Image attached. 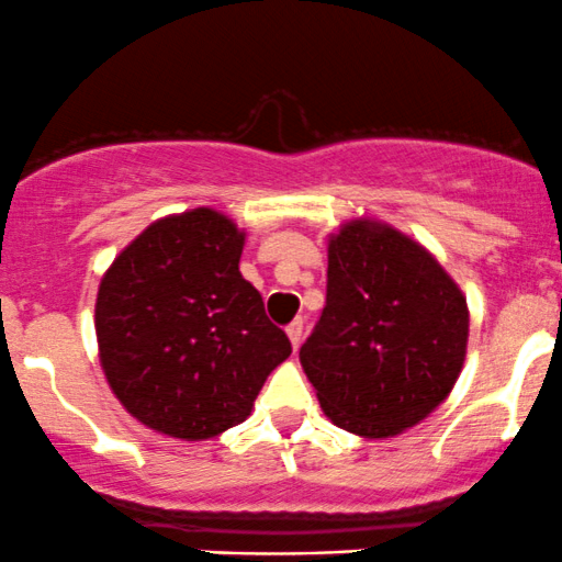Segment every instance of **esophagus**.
<instances>
[{
    "mask_svg": "<svg viewBox=\"0 0 562 562\" xmlns=\"http://www.w3.org/2000/svg\"><path fill=\"white\" fill-rule=\"evenodd\" d=\"M302 326H305V324H302V318H294L292 324L286 326V337H289V342H292L294 350H297L300 342H302Z\"/></svg>",
    "mask_w": 562,
    "mask_h": 562,
    "instance_id": "34e87169",
    "label": "esophagus"
}]
</instances>
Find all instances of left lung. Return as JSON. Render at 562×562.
Here are the masks:
<instances>
[{
  "mask_svg": "<svg viewBox=\"0 0 562 562\" xmlns=\"http://www.w3.org/2000/svg\"><path fill=\"white\" fill-rule=\"evenodd\" d=\"M468 297L435 257L382 220L329 236L326 307L300 363L334 425L369 440L430 417L468 356Z\"/></svg>",
  "mask_w": 562,
  "mask_h": 562,
  "instance_id": "obj_1",
  "label": "left lung"
}]
</instances>
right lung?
<instances>
[{
  "label": "right lung",
  "mask_w": 562,
  "mask_h": 562,
  "mask_svg": "<svg viewBox=\"0 0 562 562\" xmlns=\"http://www.w3.org/2000/svg\"><path fill=\"white\" fill-rule=\"evenodd\" d=\"M244 238L212 206L167 214L100 279V366L119 403L150 430L206 440L241 425L292 352L238 270Z\"/></svg>",
  "instance_id": "obj_1"
}]
</instances>
